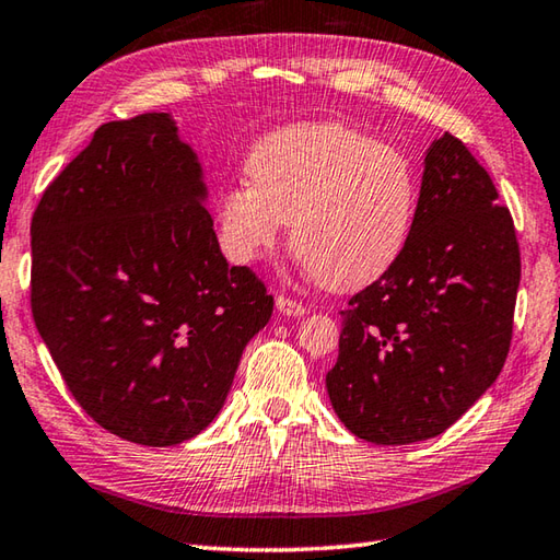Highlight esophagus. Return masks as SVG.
<instances>
[{
    "mask_svg": "<svg viewBox=\"0 0 560 560\" xmlns=\"http://www.w3.org/2000/svg\"><path fill=\"white\" fill-rule=\"evenodd\" d=\"M276 307H278V312L284 314V316H304V314H307V310H304V304L294 302V300H290V298H278V300H276Z\"/></svg>",
    "mask_w": 560,
    "mask_h": 560,
    "instance_id": "1",
    "label": "esophagus"
}]
</instances>
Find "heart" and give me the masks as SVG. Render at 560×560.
<instances>
[{"instance_id": "heart-1", "label": "heart", "mask_w": 560, "mask_h": 560, "mask_svg": "<svg viewBox=\"0 0 560 560\" xmlns=\"http://www.w3.org/2000/svg\"><path fill=\"white\" fill-rule=\"evenodd\" d=\"M248 180L217 197L226 258L253 266L290 246L334 292L368 288L395 268L415 231L419 175L397 145L351 126L322 121L272 131L248 153Z\"/></svg>"}]
</instances>
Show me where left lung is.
<instances>
[{
	"label": "left lung",
	"instance_id": "obj_1",
	"mask_svg": "<svg viewBox=\"0 0 560 560\" xmlns=\"http://www.w3.org/2000/svg\"><path fill=\"white\" fill-rule=\"evenodd\" d=\"M520 276L510 209L488 171L444 133L427 149L402 258L341 312L326 393L346 429L405 446L466 415L508 358Z\"/></svg>",
	"mask_w": 560,
	"mask_h": 560
}]
</instances>
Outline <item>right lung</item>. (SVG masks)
<instances>
[{"label":"right lung","mask_w":560,"mask_h":560,"mask_svg":"<svg viewBox=\"0 0 560 560\" xmlns=\"http://www.w3.org/2000/svg\"><path fill=\"white\" fill-rule=\"evenodd\" d=\"M173 114L112 121L31 219V310L72 397L112 434L175 446L212 424L272 298L219 248Z\"/></svg>","instance_id":"1"}]
</instances>
